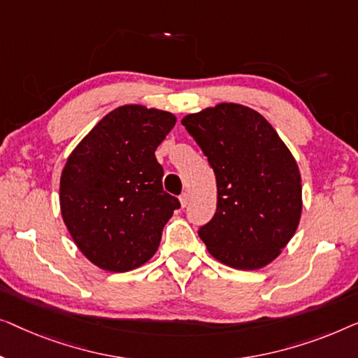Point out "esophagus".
<instances>
[{
  "mask_svg": "<svg viewBox=\"0 0 358 358\" xmlns=\"http://www.w3.org/2000/svg\"><path fill=\"white\" fill-rule=\"evenodd\" d=\"M188 203H189V194H188V193H181V194H180V204H181V208H186V206H188Z\"/></svg>",
  "mask_w": 358,
  "mask_h": 358,
  "instance_id": "esophagus-1",
  "label": "esophagus"
}]
</instances>
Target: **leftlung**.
<instances>
[{
	"instance_id": "1",
	"label": "left lung",
	"mask_w": 358,
	"mask_h": 358,
	"mask_svg": "<svg viewBox=\"0 0 358 358\" xmlns=\"http://www.w3.org/2000/svg\"><path fill=\"white\" fill-rule=\"evenodd\" d=\"M181 124L217 181V209L198 230L220 263L241 271L268 266L299 227L301 178L294 155L263 115L238 103L186 115Z\"/></svg>"
}]
</instances>
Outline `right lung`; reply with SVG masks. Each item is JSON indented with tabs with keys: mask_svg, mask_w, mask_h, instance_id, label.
<instances>
[{
	"mask_svg": "<svg viewBox=\"0 0 358 358\" xmlns=\"http://www.w3.org/2000/svg\"><path fill=\"white\" fill-rule=\"evenodd\" d=\"M175 115L123 105L80 141L59 180V206L74 243L90 263L127 273L152 258L180 201L164 191L155 149Z\"/></svg>",
	"mask_w": 358,
	"mask_h": 358,
	"instance_id": "1",
	"label": "right lung"
}]
</instances>
